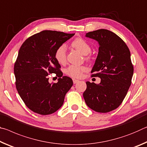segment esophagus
<instances>
[{
    "label": "esophagus",
    "mask_w": 147,
    "mask_h": 147,
    "mask_svg": "<svg viewBox=\"0 0 147 147\" xmlns=\"http://www.w3.org/2000/svg\"><path fill=\"white\" fill-rule=\"evenodd\" d=\"M78 82H79V80H77V79H73L74 84H76L77 83H78Z\"/></svg>",
    "instance_id": "34e87169"
}]
</instances>
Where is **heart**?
Returning a JSON list of instances; mask_svg holds the SVG:
<instances>
[{"label": "heart", "mask_w": 147, "mask_h": 147, "mask_svg": "<svg viewBox=\"0 0 147 147\" xmlns=\"http://www.w3.org/2000/svg\"><path fill=\"white\" fill-rule=\"evenodd\" d=\"M72 47L76 48L81 53L86 55L91 51V47L88 43L83 38H78L71 42ZM66 47L64 44H62L58 47L55 51V58L60 64H63L66 61ZM87 70V68L85 66H77L70 65L66 69V73L68 76L74 78H79L81 77L83 72Z\"/></svg>", "instance_id": "b5f03b06"}]
</instances>
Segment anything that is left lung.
I'll return each mask as SVG.
<instances>
[{
    "mask_svg": "<svg viewBox=\"0 0 147 147\" xmlns=\"http://www.w3.org/2000/svg\"><path fill=\"white\" fill-rule=\"evenodd\" d=\"M97 41L99 51L91 71L101 79L100 84L86 81L83 98L88 107L107 113L121 104L131 83L134 66L129 48L116 34L99 29L86 34Z\"/></svg>",
    "mask_w": 147,
    "mask_h": 147,
    "instance_id": "8db88e82",
    "label": "left lung"
}]
</instances>
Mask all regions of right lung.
Segmentation results:
<instances>
[{
	"label": "right lung",
	"instance_id": "obj_1",
	"mask_svg": "<svg viewBox=\"0 0 147 147\" xmlns=\"http://www.w3.org/2000/svg\"><path fill=\"white\" fill-rule=\"evenodd\" d=\"M74 34L43 30L27 38L19 49L13 69L16 86L23 102L33 112L50 115L63 104L73 81L62 76L55 51ZM51 73L59 78L57 83L49 82L48 76Z\"/></svg>",
	"mask_w": 147,
	"mask_h": 147
}]
</instances>
